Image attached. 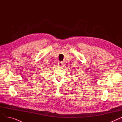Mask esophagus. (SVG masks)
I'll use <instances>...</instances> for the list:
<instances>
[{
	"mask_svg": "<svg viewBox=\"0 0 122 122\" xmlns=\"http://www.w3.org/2000/svg\"><path fill=\"white\" fill-rule=\"evenodd\" d=\"M63 62H58V66H62V65H63Z\"/></svg>",
	"mask_w": 122,
	"mask_h": 122,
	"instance_id": "34e87169",
	"label": "esophagus"
}]
</instances>
